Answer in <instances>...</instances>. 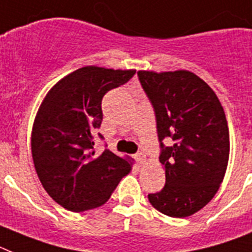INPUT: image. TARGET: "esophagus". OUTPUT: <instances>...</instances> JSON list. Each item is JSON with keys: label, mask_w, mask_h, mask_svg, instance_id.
Returning <instances> with one entry per match:
<instances>
[{"label": "esophagus", "mask_w": 252, "mask_h": 252, "mask_svg": "<svg viewBox=\"0 0 252 252\" xmlns=\"http://www.w3.org/2000/svg\"><path fill=\"white\" fill-rule=\"evenodd\" d=\"M134 158H136L138 164L143 165V164L146 162V154L145 152H138V154H136V155H134Z\"/></svg>", "instance_id": "34e87169"}]
</instances>
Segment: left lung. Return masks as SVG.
Masks as SVG:
<instances>
[{"label": "left lung", "mask_w": 252, "mask_h": 252, "mask_svg": "<svg viewBox=\"0 0 252 252\" xmlns=\"http://www.w3.org/2000/svg\"><path fill=\"white\" fill-rule=\"evenodd\" d=\"M139 82L156 116L165 186L149 194L162 214L186 218L201 210L223 182L229 130L223 106L201 78L188 70H139ZM170 138L173 143L164 146Z\"/></svg>", "instance_id": "8db88e82"}]
</instances>
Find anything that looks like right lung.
Instances as JSON below:
<instances>
[{"label":"right lung","mask_w":252,"mask_h":252,"mask_svg":"<svg viewBox=\"0 0 252 252\" xmlns=\"http://www.w3.org/2000/svg\"><path fill=\"white\" fill-rule=\"evenodd\" d=\"M134 74L133 69L80 67L59 80L38 109L32 129L35 172L46 192L66 210L98 208L129 174V158L107 149L94 154V138L102 122V97Z\"/></svg>","instance_id":"right-lung-1"}]
</instances>
